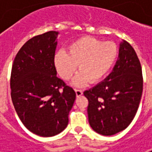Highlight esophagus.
I'll return each mask as SVG.
<instances>
[{
    "instance_id": "34e87169",
    "label": "esophagus",
    "mask_w": 152,
    "mask_h": 152,
    "mask_svg": "<svg viewBox=\"0 0 152 152\" xmlns=\"http://www.w3.org/2000/svg\"><path fill=\"white\" fill-rule=\"evenodd\" d=\"M75 91H76V96L79 97V96H81L83 94V91L81 89H75Z\"/></svg>"
}]
</instances>
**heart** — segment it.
<instances>
[{
  "label": "heart",
  "mask_w": 152,
  "mask_h": 152,
  "mask_svg": "<svg viewBox=\"0 0 152 152\" xmlns=\"http://www.w3.org/2000/svg\"><path fill=\"white\" fill-rule=\"evenodd\" d=\"M117 45L90 37H83L70 44L67 52L58 51L54 64L60 76L69 80L78 68L80 71L73 80L76 86H84L90 80L99 82L111 70L118 57Z\"/></svg>",
  "instance_id": "obj_1"
}]
</instances>
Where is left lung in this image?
I'll return each instance as SVG.
<instances>
[{
    "mask_svg": "<svg viewBox=\"0 0 152 152\" xmlns=\"http://www.w3.org/2000/svg\"><path fill=\"white\" fill-rule=\"evenodd\" d=\"M142 87L140 61L130 44L124 40L112 73L84 92L89 101L87 112L91 128L105 136L125 129L137 113Z\"/></svg>",
    "mask_w": 152,
    "mask_h": 152,
    "instance_id": "obj_1",
    "label": "left lung"
}]
</instances>
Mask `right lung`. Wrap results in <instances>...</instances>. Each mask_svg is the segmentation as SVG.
<instances>
[{
  "label": "right lung",
  "mask_w": 152,
  "mask_h": 152,
  "mask_svg": "<svg viewBox=\"0 0 152 152\" xmlns=\"http://www.w3.org/2000/svg\"><path fill=\"white\" fill-rule=\"evenodd\" d=\"M58 33L47 31L28 40L12 65L10 94L15 111L25 127L41 137L65 129L76 99L74 89L57 76Z\"/></svg>",
  "instance_id": "right-lung-1"
}]
</instances>
